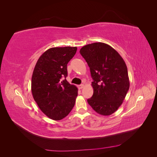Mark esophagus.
I'll use <instances>...</instances> for the list:
<instances>
[{"label": "esophagus", "instance_id": "1", "mask_svg": "<svg viewBox=\"0 0 157 157\" xmlns=\"http://www.w3.org/2000/svg\"><path fill=\"white\" fill-rule=\"evenodd\" d=\"M84 84H80V85H78V88L79 89V90H81V89H82L83 88H84Z\"/></svg>", "mask_w": 157, "mask_h": 157}]
</instances>
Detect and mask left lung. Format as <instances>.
<instances>
[{
  "mask_svg": "<svg viewBox=\"0 0 157 157\" xmlns=\"http://www.w3.org/2000/svg\"><path fill=\"white\" fill-rule=\"evenodd\" d=\"M80 53L91 73L93 96L88 103L99 115L108 116L122 105L130 81L124 59L111 46L94 42L83 46Z\"/></svg>",
  "mask_w": 157,
  "mask_h": 157,
  "instance_id": "8db88e82",
  "label": "left lung"
}]
</instances>
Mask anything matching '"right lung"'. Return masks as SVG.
I'll list each match as a JSON object with an SVG mask.
<instances>
[{
  "instance_id": "1",
  "label": "right lung",
  "mask_w": 157,
  "mask_h": 157,
  "mask_svg": "<svg viewBox=\"0 0 157 157\" xmlns=\"http://www.w3.org/2000/svg\"><path fill=\"white\" fill-rule=\"evenodd\" d=\"M77 50V47L70 46L47 50L38 59L33 70V97L42 112L52 120L63 119L75 105L78 88L65 78L67 65Z\"/></svg>"
}]
</instances>
